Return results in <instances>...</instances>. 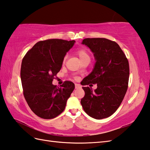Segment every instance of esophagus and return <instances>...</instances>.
Listing matches in <instances>:
<instances>
[{"label": "esophagus", "instance_id": "34e87169", "mask_svg": "<svg viewBox=\"0 0 150 150\" xmlns=\"http://www.w3.org/2000/svg\"><path fill=\"white\" fill-rule=\"evenodd\" d=\"M75 89H78V88H81V86L79 84H75Z\"/></svg>", "mask_w": 150, "mask_h": 150}]
</instances>
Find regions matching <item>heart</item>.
Returning a JSON list of instances; mask_svg holds the SVG:
<instances>
[{
	"instance_id": "1",
	"label": "heart",
	"mask_w": 150,
	"mask_h": 150,
	"mask_svg": "<svg viewBox=\"0 0 150 150\" xmlns=\"http://www.w3.org/2000/svg\"><path fill=\"white\" fill-rule=\"evenodd\" d=\"M76 54L78 55V57L80 59L81 61L83 60L86 59H90V55H89V53L88 52L84 49H80L77 51Z\"/></svg>"
}]
</instances>
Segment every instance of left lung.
I'll list each match as a JSON object with an SVG mask.
<instances>
[{
    "mask_svg": "<svg viewBox=\"0 0 150 150\" xmlns=\"http://www.w3.org/2000/svg\"><path fill=\"white\" fill-rule=\"evenodd\" d=\"M95 60L93 69L82 81L83 86L97 84L96 90L82 87L81 103L84 111L95 119L111 116L119 107L128 90V60L117 42L104 38L84 39ZM91 85V84H90Z\"/></svg>",
    "mask_w": 150,
    "mask_h": 150,
    "instance_id": "left-lung-1",
    "label": "left lung"
}]
</instances>
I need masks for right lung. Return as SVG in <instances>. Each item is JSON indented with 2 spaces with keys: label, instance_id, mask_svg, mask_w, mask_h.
Here are the masks:
<instances>
[{
  "label": "right lung",
  "instance_id": "add662e5",
  "mask_svg": "<svg viewBox=\"0 0 150 150\" xmlns=\"http://www.w3.org/2000/svg\"><path fill=\"white\" fill-rule=\"evenodd\" d=\"M75 42L55 39L40 41L22 59L21 79L24 96L31 110L40 118L51 119L61 113L75 89L70 81L64 82L61 88L52 84L66 53Z\"/></svg>",
  "mask_w": 150,
  "mask_h": 150
}]
</instances>
